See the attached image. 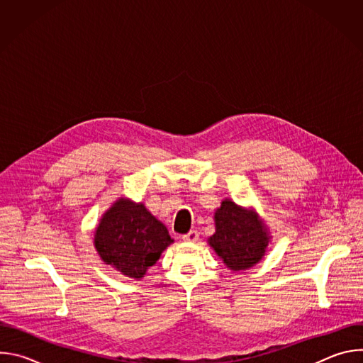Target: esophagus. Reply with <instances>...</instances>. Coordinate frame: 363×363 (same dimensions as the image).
I'll return each mask as SVG.
<instances>
[{"label":"esophagus","mask_w":363,"mask_h":363,"mask_svg":"<svg viewBox=\"0 0 363 363\" xmlns=\"http://www.w3.org/2000/svg\"><path fill=\"white\" fill-rule=\"evenodd\" d=\"M182 240L184 241H191V242H195L198 240V231L195 230H191L189 233H186L185 235H182Z\"/></svg>","instance_id":"esophagus-1"}]
</instances>
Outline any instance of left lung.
I'll return each mask as SVG.
<instances>
[{
    "label": "left lung",
    "instance_id": "obj_1",
    "mask_svg": "<svg viewBox=\"0 0 363 363\" xmlns=\"http://www.w3.org/2000/svg\"><path fill=\"white\" fill-rule=\"evenodd\" d=\"M208 242L231 270L238 272L262 260L269 235L252 211L225 199L216 213V234Z\"/></svg>",
    "mask_w": 363,
    "mask_h": 363
}]
</instances>
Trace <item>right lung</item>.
I'll return each mask as SVG.
<instances>
[{"instance_id":"add662e5","label":"right lung","mask_w":363,"mask_h":363,"mask_svg":"<svg viewBox=\"0 0 363 363\" xmlns=\"http://www.w3.org/2000/svg\"><path fill=\"white\" fill-rule=\"evenodd\" d=\"M174 240L143 203L119 199L103 216L94 233L101 260L132 279H142Z\"/></svg>"}]
</instances>
